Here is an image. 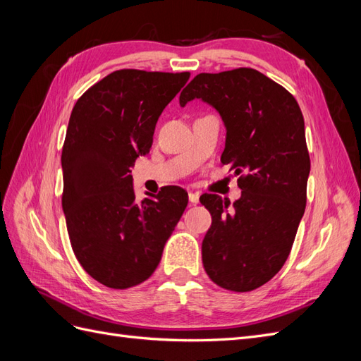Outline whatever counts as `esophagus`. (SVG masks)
Segmentation results:
<instances>
[{"label":"esophagus","mask_w":361,"mask_h":361,"mask_svg":"<svg viewBox=\"0 0 361 361\" xmlns=\"http://www.w3.org/2000/svg\"><path fill=\"white\" fill-rule=\"evenodd\" d=\"M191 204H197L200 202V192H190L188 195Z\"/></svg>","instance_id":"34e87169"}]
</instances>
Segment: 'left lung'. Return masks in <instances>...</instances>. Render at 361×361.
<instances>
[{
  "mask_svg": "<svg viewBox=\"0 0 361 361\" xmlns=\"http://www.w3.org/2000/svg\"><path fill=\"white\" fill-rule=\"evenodd\" d=\"M202 99L226 126L223 164H232L241 197L203 194L212 224L202 243L206 274L228 290L260 288L285 265L305 209L310 158L295 97L259 71L199 73L180 106Z\"/></svg>",
  "mask_w": 361,
  "mask_h": 361,
  "instance_id": "8db88e82",
  "label": "left lung"
}]
</instances>
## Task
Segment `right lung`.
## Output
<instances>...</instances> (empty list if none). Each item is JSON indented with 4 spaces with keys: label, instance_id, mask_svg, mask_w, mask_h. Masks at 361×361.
Listing matches in <instances>:
<instances>
[{
    "label": "right lung",
    "instance_id": "right-lung-1",
    "mask_svg": "<svg viewBox=\"0 0 361 361\" xmlns=\"http://www.w3.org/2000/svg\"><path fill=\"white\" fill-rule=\"evenodd\" d=\"M190 72L122 69L76 101L61 152L63 212L73 253L87 274L128 289L157 269L164 245L188 204L166 187L135 200L130 169L149 154L161 113Z\"/></svg>",
    "mask_w": 361,
    "mask_h": 361
}]
</instances>
